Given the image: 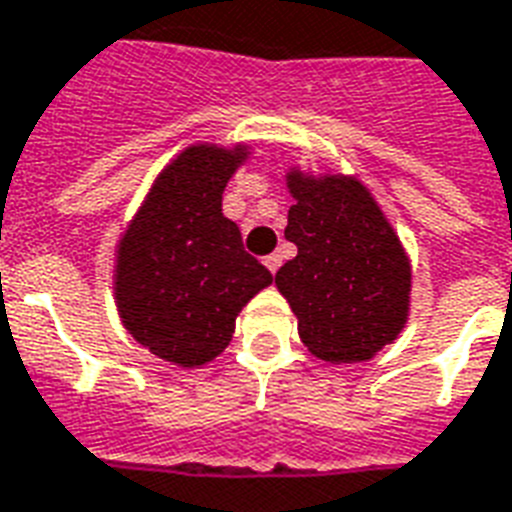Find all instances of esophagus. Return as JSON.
Here are the masks:
<instances>
[{
    "label": "esophagus",
    "mask_w": 512,
    "mask_h": 512,
    "mask_svg": "<svg viewBox=\"0 0 512 512\" xmlns=\"http://www.w3.org/2000/svg\"><path fill=\"white\" fill-rule=\"evenodd\" d=\"M280 253H270V256H264V264H267V270L270 272H278V267H280Z\"/></svg>",
    "instance_id": "obj_1"
}]
</instances>
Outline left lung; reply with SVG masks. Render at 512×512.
Segmentation results:
<instances>
[{
    "label": "left lung",
    "instance_id": "obj_1",
    "mask_svg": "<svg viewBox=\"0 0 512 512\" xmlns=\"http://www.w3.org/2000/svg\"><path fill=\"white\" fill-rule=\"evenodd\" d=\"M286 240L297 245L275 275L307 351L332 364L372 359L405 326L410 261L394 229L353 178L291 172Z\"/></svg>",
    "mask_w": 512,
    "mask_h": 512
}]
</instances>
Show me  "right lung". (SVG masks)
<instances>
[{
	"label": "right lung",
	"instance_id": "right-lung-1",
	"mask_svg": "<svg viewBox=\"0 0 512 512\" xmlns=\"http://www.w3.org/2000/svg\"><path fill=\"white\" fill-rule=\"evenodd\" d=\"M242 148L194 145L156 180L118 248L115 299L134 340L159 359L199 367L224 351L234 321L272 272L221 213Z\"/></svg>",
	"mask_w": 512,
	"mask_h": 512
}]
</instances>
